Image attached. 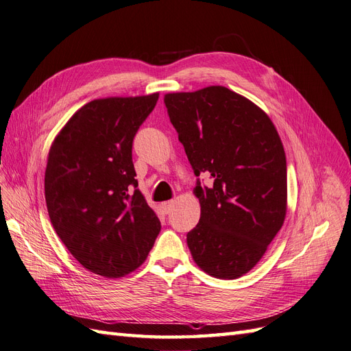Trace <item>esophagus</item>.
Returning a JSON list of instances; mask_svg holds the SVG:
<instances>
[{
	"label": "esophagus",
	"mask_w": 351,
	"mask_h": 351,
	"mask_svg": "<svg viewBox=\"0 0 351 351\" xmlns=\"http://www.w3.org/2000/svg\"><path fill=\"white\" fill-rule=\"evenodd\" d=\"M173 206H174V203L173 202H165V203H161V210H162V213L164 214H169L171 210H173Z\"/></svg>",
	"instance_id": "esophagus-1"
}]
</instances>
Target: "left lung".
Here are the masks:
<instances>
[{
	"label": "left lung",
	"instance_id": "obj_1",
	"mask_svg": "<svg viewBox=\"0 0 351 351\" xmlns=\"http://www.w3.org/2000/svg\"><path fill=\"white\" fill-rule=\"evenodd\" d=\"M164 103L194 174L213 178L194 189L202 214L187 234L193 260L215 278H239L285 223V147L270 117L226 87L170 93Z\"/></svg>",
	"mask_w": 351,
	"mask_h": 351
}]
</instances>
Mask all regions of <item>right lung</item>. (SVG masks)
Here are the masks:
<instances>
[{
  "label": "right lung",
  "instance_id": "right-lung-1",
  "mask_svg": "<svg viewBox=\"0 0 351 351\" xmlns=\"http://www.w3.org/2000/svg\"><path fill=\"white\" fill-rule=\"evenodd\" d=\"M158 93L98 98L82 106L49 148L44 190L49 220L74 258L119 278L147 258L161 230L137 189L132 140Z\"/></svg>",
  "mask_w": 351,
  "mask_h": 351
}]
</instances>
